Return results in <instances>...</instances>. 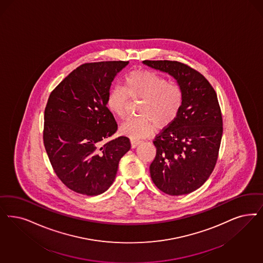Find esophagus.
<instances>
[{"mask_svg": "<svg viewBox=\"0 0 263 263\" xmlns=\"http://www.w3.org/2000/svg\"><path fill=\"white\" fill-rule=\"evenodd\" d=\"M142 143L141 140H137V139H131V145L132 147H136L137 145H140Z\"/></svg>", "mask_w": 263, "mask_h": 263, "instance_id": "1", "label": "esophagus"}]
</instances>
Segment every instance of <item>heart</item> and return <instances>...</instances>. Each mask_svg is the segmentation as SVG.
Returning a JSON list of instances; mask_svg holds the SVG:
<instances>
[{"label": "heart", "instance_id": "b5f03b06", "mask_svg": "<svg viewBox=\"0 0 263 263\" xmlns=\"http://www.w3.org/2000/svg\"><path fill=\"white\" fill-rule=\"evenodd\" d=\"M130 98L141 101L139 118L127 120L119 127L120 134L131 139L151 135L156 127L166 129L179 117L183 103V91L179 84L169 82L156 72L134 70L124 78V86L110 88L106 105L109 111L119 118H126Z\"/></svg>", "mask_w": 263, "mask_h": 263}]
</instances>
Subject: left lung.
Listing matches in <instances>:
<instances>
[{"mask_svg": "<svg viewBox=\"0 0 263 263\" xmlns=\"http://www.w3.org/2000/svg\"><path fill=\"white\" fill-rule=\"evenodd\" d=\"M143 63L171 74L183 91L179 117L154 138L152 180L166 194H189L203 185L217 163L223 130L217 93L203 74L186 64L169 60Z\"/></svg>", "mask_w": 263, "mask_h": 263, "instance_id": "1", "label": "left lung"}]
</instances>
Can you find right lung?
Masks as SVG:
<instances>
[{
	"mask_svg": "<svg viewBox=\"0 0 263 263\" xmlns=\"http://www.w3.org/2000/svg\"><path fill=\"white\" fill-rule=\"evenodd\" d=\"M129 61L82 64L49 95L45 109L44 145L55 174L71 191L94 196L115 181L128 137L106 144L118 130L106 99L111 82Z\"/></svg>",
	"mask_w": 263,
	"mask_h": 263,
	"instance_id": "right-lung-1",
	"label": "right lung"
}]
</instances>
